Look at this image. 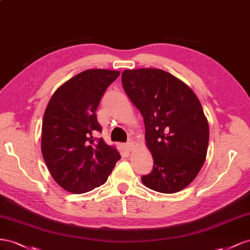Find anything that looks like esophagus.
Listing matches in <instances>:
<instances>
[{"mask_svg":"<svg viewBox=\"0 0 250 250\" xmlns=\"http://www.w3.org/2000/svg\"><path fill=\"white\" fill-rule=\"evenodd\" d=\"M133 146H134V142L132 141V140H130V141H127L126 144L125 145V148L127 149V151H131L132 149V147H133Z\"/></svg>","mask_w":250,"mask_h":250,"instance_id":"34e87169","label":"esophagus"}]
</instances>
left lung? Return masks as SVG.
Returning <instances> with one entry per match:
<instances>
[{"label": "left lung", "instance_id": "1", "mask_svg": "<svg viewBox=\"0 0 250 250\" xmlns=\"http://www.w3.org/2000/svg\"><path fill=\"white\" fill-rule=\"evenodd\" d=\"M124 89L144 116L153 170L141 177L163 194L187 188L204 165L209 127L202 105L182 81L160 69L125 70Z\"/></svg>", "mask_w": 250, "mask_h": 250}]
</instances>
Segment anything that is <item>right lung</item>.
Returning <instances> with one entry per match:
<instances>
[{
  "label": "right lung",
  "instance_id": "add662e5",
  "mask_svg": "<svg viewBox=\"0 0 250 250\" xmlns=\"http://www.w3.org/2000/svg\"><path fill=\"white\" fill-rule=\"evenodd\" d=\"M119 71L91 69L70 78L47 104L42 125V154L60 187L83 194L101 187L120 154L103 138L96 110Z\"/></svg>",
  "mask_w": 250,
  "mask_h": 250
}]
</instances>
